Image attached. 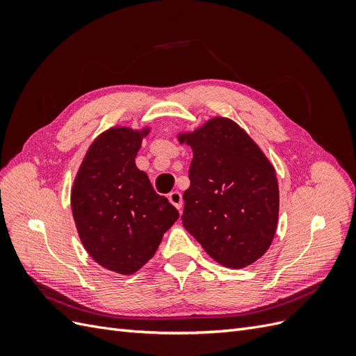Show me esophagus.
Returning a JSON list of instances; mask_svg holds the SVG:
<instances>
[{"label":"esophagus","mask_w":356,"mask_h":356,"mask_svg":"<svg viewBox=\"0 0 356 356\" xmlns=\"http://www.w3.org/2000/svg\"><path fill=\"white\" fill-rule=\"evenodd\" d=\"M169 202L174 204V207L181 211L182 209V195L179 191H172L169 193Z\"/></svg>","instance_id":"esophagus-1"}]
</instances>
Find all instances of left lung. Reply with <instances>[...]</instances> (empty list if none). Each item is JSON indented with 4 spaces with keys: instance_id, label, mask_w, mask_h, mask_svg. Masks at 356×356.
Segmentation results:
<instances>
[{
    "instance_id": "1",
    "label": "left lung",
    "mask_w": 356,
    "mask_h": 356,
    "mask_svg": "<svg viewBox=\"0 0 356 356\" xmlns=\"http://www.w3.org/2000/svg\"><path fill=\"white\" fill-rule=\"evenodd\" d=\"M178 139L193 149L182 225L220 264H252L268 250L277 227L275 168L230 118H211Z\"/></svg>"
}]
</instances>
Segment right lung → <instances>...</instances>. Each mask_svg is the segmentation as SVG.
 <instances>
[{
	"instance_id": "obj_1",
	"label": "right lung",
	"mask_w": 356,
	"mask_h": 356,
	"mask_svg": "<svg viewBox=\"0 0 356 356\" xmlns=\"http://www.w3.org/2000/svg\"><path fill=\"white\" fill-rule=\"evenodd\" d=\"M148 127H111L86 153L71 190L81 243L99 266L132 275L154 255L179 213L159 196L135 157Z\"/></svg>"
}]
</instances>
